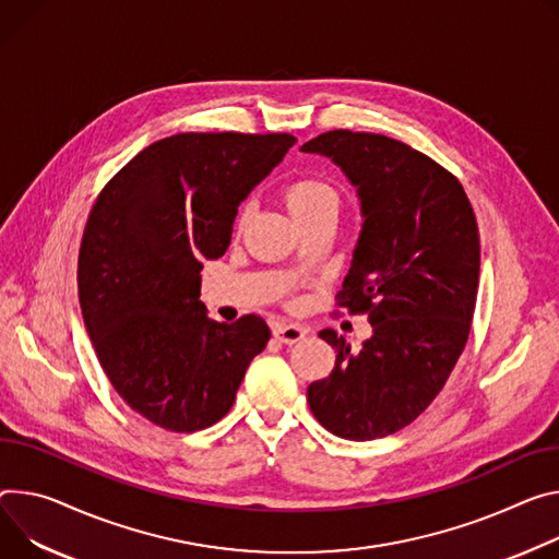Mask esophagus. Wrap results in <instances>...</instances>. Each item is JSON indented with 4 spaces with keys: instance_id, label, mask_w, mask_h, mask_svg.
Returning <instances> with one entry per match:
<instances>
[{
    "instance_id": "1",
    "label": "esophagus",
    "mask_w": 559,
    "mask_h": 559,
    "mask_svg": "<svg viewBox=\"0 0 559 559\" xmlns=\"http://www.w3.org/2000/svg\"><path fill=\"white\" fill-rule=\"evenodd\" d=\"M306 330H302L300 325H294V323H276L274 325V336L285 343V345H294L298 341L306 338Z\"/></svg>"
}]
</instances>
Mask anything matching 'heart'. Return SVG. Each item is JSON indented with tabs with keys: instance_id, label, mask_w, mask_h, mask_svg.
Returning a JSON list of instances; mask_svg holds the SVG:
<instances>
[{
	"instance_id": "1",
	"label": "heart",
	"mask_w": 559,
	"mask_h": 559,
	"mask_svg": "<svg viewBox=\"0 0 559 559\" xmlns=\"http://www.w3.org/2000/svg\"><path fill=\"white\" fill-rule=\"evenodd\" d=\"M285 205L294 221L306 227L314 221H336L341 210V195L334 185L321 178H298L292 180L285 187ZM247 216V210H242L240 218Z\"/></svg>"
}]
</instances>
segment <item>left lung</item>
I'll return each mask as SVG.
<instances>
[{
	"label": "left lung",
	"mask_w": 559,
	"mask_h": 559,
	"mask_svg": "<svg viewBox=\"0 0 559 559\" xmlns=\"http://www.w3.org/2000/svg\"><path fill=\"white\" fill-rule=\"evenodd\" d=\"M300 151L330 158L357 189L364 225L338 306L368 312L372 325L359 349L319 332L336 361L308 388V403L341 439H381L428 408L468 341L477 221L460 180L399 140L338 129Z\"/></svg>",
	"instance_id": "1"
}]
</instances>
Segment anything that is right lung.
I'll use <instances>...</instances> for the list:
<instances>
[{"label":"right lung","mask_w":559,"mask_h":559,"mask_svg":"<svg viewBox=\"0 0 559 559\" xmlns=\"http://www.w3.org/2000/svg\"><path fill=\"white\" fill-rule=\"evenodd\" d=\"M294 142L178 133L142 148L97 195L80 247V308L99 366L151 424L214 426L265 349L261 317L207 319L200 270L227 251L240 202Z\"/></svg>","instance_id":"add662e5"}]
</instances>
